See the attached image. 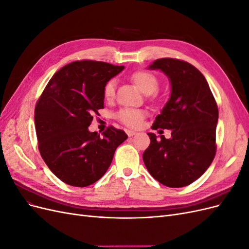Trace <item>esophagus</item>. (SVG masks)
<instances>
[{"instance_id":"obj_1","label":"esophagus","mask_w":249,"mask_h":249,"mask_svg":"<svg viewBox=\"0 0 249 249\" xmlns=\"http://www.w3.org/2000/svg\"><path fill=\"white\" fill-rule=\"evenodd\" d=\"M125 133H126V135L129 137H133L134 135H136V132H134V131H131V130H125Z\"/></svg>"}]
</instances>
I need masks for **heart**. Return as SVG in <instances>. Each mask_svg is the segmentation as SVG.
<instances>
[{
	"instance_id": "heart-1",
	"label": "heart",
	"mask_w": 249,
	"mask_h": 249,
	"mask_svg": "<svg viewBox=\"0 0 249 249\" xmlns=\"http://www.w3.org/2000/svg\"><path fill=\"white\" fill-rule=\"evenodd\" d=\"M131 80L138 86L143 93L155 95L159 89V79L156 74L147 70H139L131 74ZM104 97L112 101L115 96V81L111 79L104 86ZM146 115V112L137 108H123L116 113V118L120 123L129 127H139Z\"/></svg>"
}]
</instances>
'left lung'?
<instances>
[{"mask_svg": "<svg viewBox=\"0 0 249 249\" xmlns=\"http://www.w3.org/2000/svg\"><path fill=\"white\" fill-rule=\"evenodd\" d=\"M148 69L161 70L171 82V95L153 130L167 129L171 138L147 133L150 144L143 162L158 182L180 188L200 178L216 155L218 107L203 74L186 61L157 59ZM163 132V131H162Z\"/></svg>", "mask_w": 249, "mask_h": 249, "instance_id": "8db88e82", "label": "left lung"}]
</instances>
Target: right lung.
<instances>
[{
  "instance_id": "obj_1",
  "label": "right lung",
  "mask_w": 249,
  "mask_h": 249,
  "mask_svg": "<svg viewBox=\"0 0 249 249\" xmlns=\"http://www.w3.org/2000/svg\"><path fill=\"white\" fill-rule=\"evenodd\" d=\"M124 70L93 60L63 66L44 88L35 106L38 149L50 170L67 185L87 187L99 180L117 146L127 138L108 126L100 136L89 132L93 115L104 109V86Z\"/></svg>"
}]
</instances>
